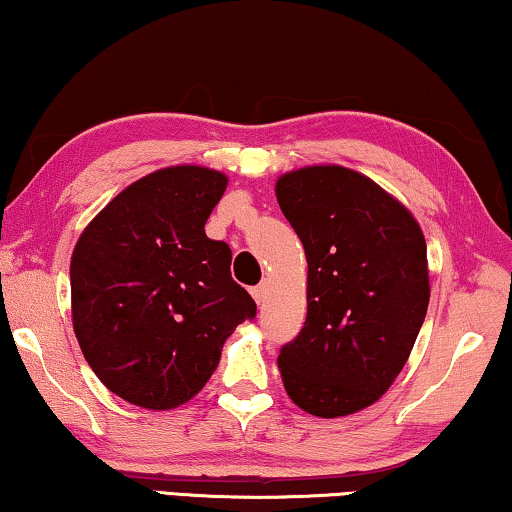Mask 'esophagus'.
<instances>
[{"label": "esophagus", "instance_id": "esophagus-1", "mask_svg": "<svg viewBox=\"0 0 512 512\" xmlns=\"http://www.w3.org/2000/svg\"><path fill=\"white\" fill-rule=\"evenodd\" d=\"M251 295H254L256 304H261V302L265 300V295H267V283H265V281H261V283H258V286L251 288Z\"/></svg>", "mask_w": 512, "mask_h": 512}]
</instances>
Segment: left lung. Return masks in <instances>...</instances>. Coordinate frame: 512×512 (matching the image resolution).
<instances>
[{
    "instance_id": "8db88e82",
    "label": "left lung",
    "mask_w": 512,
    "mask_h": 512,
    "mask_svg": "<svg viewBox=\"0 0 512 512\" xmlns=\"http://www.w3.org/2000/svg\"><path fill=\"white\" fill-rule=\"evenodd\" d=\"M274 190L309 263L306 322L279 352L283 387L313 416L355 414L387 393L419 336L426 238L403 203L352 169L304 167Z\"/></svg>"
}]
</instances>
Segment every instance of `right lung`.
Masks as SVG:
<instances>
[{"label": "right lung", "mask_w": 512, "mask_h": 512, "mask_svg": "<svg viewBox=\"0 0 512 512\" xmlns=\"http://www.w3.org/2000/svg\"><path fill=\"white\" fill-rule=\"evenodd\" d=\"M229 178L167 167L125 187L77 240L70 297L77 343L109 391L174 410L203 389L256 302L231 277V249L206 235Z\"/></svg>", "instance_id": "add662e5"}]
</instances>
